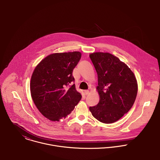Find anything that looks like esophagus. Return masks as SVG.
Masks as SVG:
<instances>
[{
  "mask_svg": "<svg viewBox=\"0 0 160 160\" xmlns=\"http://www.w3.org/2000/svg\"><path fill=\"white\" fill-rule=\"evenodd\" d=\"M84 93H85V95H88L89 94V91H88V90H85L84 91Z\"/></svg>",
  "mask_w": 160,
  "mask_h": 160,
  "instance_id": "1",
  "label": "esophagus"
}]
</instances>
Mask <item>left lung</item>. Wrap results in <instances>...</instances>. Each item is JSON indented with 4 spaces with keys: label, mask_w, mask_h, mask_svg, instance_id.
I'll list each match as a JSON object with an SVG mask.
<instances>
[{
    "label": "left lung",
    "mask_w": 160,
    "mask_h": 160,
    "mask_svg": "<svg viewBox=\"0 0 160 160\" xmlns=\"http://www.w3.org/2000/svg\"><path fill=\"white\" fill-rule=\"evenodd\" d=\"M98 76V103L90 107L93 116L110 124L117 121L132 107L137 93V82L133 72L109 53L95 52L89 55Z\"/></svg>",
    "instance_id": "obj_1"
}]
</instances>
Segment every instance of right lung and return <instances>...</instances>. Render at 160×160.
<instances>
[{
  "label": "right lung",
  "mask_w": 160,
  "mask_h": 160,
  "mask_svg": "<svg viewBox=\"0 0 160 160\" xmlns=\"http://www.w3.org/2000/svg\"><path fill=\"white\" fill-rule=\"evenodd\" d=\"M81 57L79 52L53 53L34 70L30 83L31 97L39 111L50 121L65 118L81 99L72 84V71Z\"/></svg>",
  "instance_id": "1"
}]
</instances>
